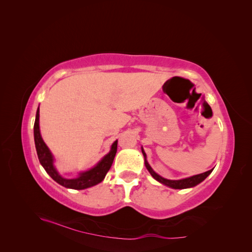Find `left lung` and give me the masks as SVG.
<instances>
[{
  "label": "left lung",
  "mask_w": 252,
  "mask_h": 252,
  "mask_svg": "<svg viewBox=\"0 0 252 252\" xmlns=\"http://www.w3.org/2000/svg\"><path fill=\"white\" fill-rule=\"evenodd\" d=\"M142 154L145 158V166H146V168L148 169V171L150 172V174L154 177V179H156L158 182L162 183L163 185H166L168 187H171L173 189H185V188H190V187H194L196 186L197 184H200L201 182H203L206 178L208 177V175L212 172L213 169H210L208 171H206L204 173H201V174H196V175H193V177H190V178H187V179H183V180H167V179H164L162 178L161 175H158V173H156L154 171V169L151 168L150 165L148 164L147 159H146V154H145L144 149L142 148Z\"/></svg>",
  "instance_id": "obj_1"
}]
</instances>
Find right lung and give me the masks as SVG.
<instances>
[{
    "label": "right lung",
    "mask_w": 252,
    "mask_h": 252,
    "mask_svg": "<svg viewBox=\"0 0 252 252\" xmlns=\"http://www.w3.org/2000/svg\"><path fill=\"white\" fill-rule=\"evenodd\" d=\"M39 119H40V109L37 108L36 116H35V122L33 126V134H34V144L37 158L41 165L44 167V169L50 175V177L55 180L60 185H62L66 188L71 189H85L89 188L91 186H94L98 183H101L106 173L108 172L110 167L112 165L113 158L116 157L117 149H118V141L114 142L111 145V149L109 154L106 155L100 162H98L94 168L90 170L81 172L78 178L75 179H64L61 177L57 169L53 166V157L49 148L46 146V144L44 143L41 133H40V125H39Z\"/></svg>",
    "instance_id": "add662e5"
}]
</instances>
